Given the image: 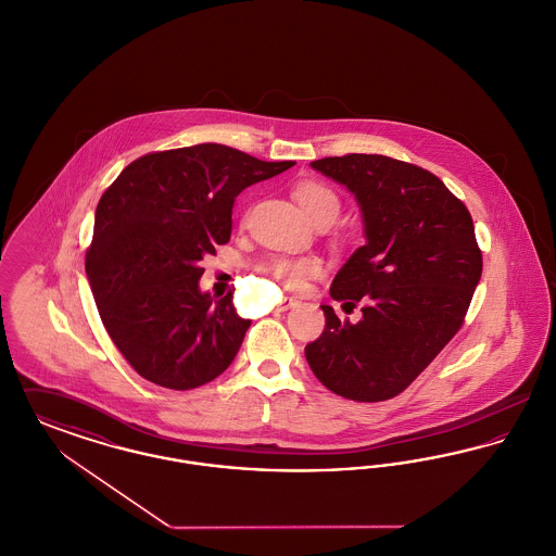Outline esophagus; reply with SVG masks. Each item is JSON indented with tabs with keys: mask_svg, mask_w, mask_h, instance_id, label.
I'll return each mask as SVG.
<instances>
[{
	"mask_svg": "<svg viewBox=\"0 0 556 556\" xmlns=\"http://www.w3.org/2000/svg\"><path fill=\"white\" fill-rule=\"evenodd\" d=\"M298 304V300H293V298H283V302L279 304V311H290Z\"/></svg>",
	"mask_w": 556,
	"mask_h": 556,
	"instance_id": "1",
	"label": "esophagus"
}]
</instances>
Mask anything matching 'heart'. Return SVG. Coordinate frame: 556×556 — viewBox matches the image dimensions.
I'll return each mask as SVG.
<instances>
[{"label": "heart", "mask_w": 556, "mask_h": 556, "mask_svg": "<svg viewBox=\"0 0 556 556\" xmlns=\"http://www.w3.org/2000/svg\"><path fill=\"white\" fill-rule=\"evenodd\" d=\"M295 200L306 212L313 223L327 216L336 218L340 212V198L331 187L318 181H304L295 187ZM261 270L268 281L281 286L283 290H300L306 279L315 277L323 270V263L318 256H270L261 265Z\"/></svg>", "instance_id": "heart-1"}]
</instances>
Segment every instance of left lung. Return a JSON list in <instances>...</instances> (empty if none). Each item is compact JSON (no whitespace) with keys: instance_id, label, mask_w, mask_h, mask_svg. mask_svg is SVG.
<instances>
[{"instance_id":"obj_1","label":"left lung","mask_w":556,"mask_h":556,"mask_svg":"<svg viewBox=\"0 0 556 556\" xmlns=\"http://www.w3.org/2000/svg\"><path fill=\"white\" fill-rule=\"evenodd\" d=\"M348 187L365 238L331 298L356 323L323 304L325 329L304 348L318 381L338 396L381 402L404 392L460 329L481 277V250L467 206L433 173L379 154L311 162Z\"/></svg>"}]
</instances>
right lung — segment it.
I'll list each match as a JSON object with an SVG mask.
<instances>
[{"mask_svg": "<svg viewBox=\"0 0 556 556\" xmlns=\"http://www.w3.org/2000/svg\"><path fill=\"white\" fill-rule=\"evenodd\" d=\"M293 164L200 143L146 154L104 191L85 270L108 336L143 379L193 390L233 363L250 320L233 291H200V263L231 238L239 193Z\"/></svg>", "mask_w": 556, "mask_h": 556, "instance_id": "1", "label": "right lung"}]
</instances>
